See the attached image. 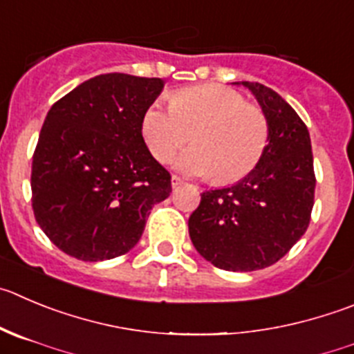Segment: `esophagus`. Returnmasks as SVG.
I'll use <instances>...</instances> for the list:
<instances>
[{
	"instance_id": "esophagus-1",
	"label": "esophagus",
	"mask_w": 354,
	"mask_h": 354,
	"mask_svg": "<svg viewBox=\"0 0 354 354\" xmlns=\"http://www.w3.org/2000/svg\"><path fill=\"white\" fill-rule=\"evenodd\" d=\"M171 185H173V188H178V187H181V185H183V180H181V178H178V176H173V178H171Z\"/></svg>"
}]
</instances>
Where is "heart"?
Returning a JSON list of instances; mask_svg holds the SVG:
<instances>
[{
    "mask_svg": "<svg viewBox=\"0 0 354 354\" xmlns=\"http://www.w3.org/2000/svg\"><path fill=\"white\" fill-rule=\"evenodd\" d=\"M196 145L176 158L185 174H213L216 183H236L262 160L270 136L269 120L243 94L223 85L180 88L169 106L153 101L141 115V136L155 160L169 162L190 141Z\"/></svg>",
    "mask_w": 354,
    "mask_h": 354,
    "instance_id": "1",
    "label": "heart"
}]
</instances>
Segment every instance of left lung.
<instances>
[{
    "mask_svg": "<svg viewBox=\"0 0 354 354\" xmlns=\"http://www.w3.org/2000/svg\"><path fill=\"white\" fill-rule=\"evenodd\" d=\"M239 85V82H237ZM269 120L262 160L236 185L201 194L188 218L197 252L223 270H259L283 259L304 236L315 204L311 138L302 118L272 88L241 82Z\"/></svg>",
    "mask_w": 354,
    "mask_h": 354,
    "instance_id": "obj_1",
    "label": "left lung"
}]
</instances>
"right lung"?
<instances>
[{"mask_svg":"<svg viewBox=\"0 0 354 354\" xmlns=\"http://www.w3.org/2000/svg\"><path fill=\"white\" fill-rule=\"evenodd\" d=\"M160 78L108 73L54 102L32 155V211L66 255L84 262L136 246L153 204L171 194V174L141 136V115Z\"/></svg>","mask_w":354,"mask_h":354,"instance_id":"right-lung-1","label":"right lung"}]
</instances>
